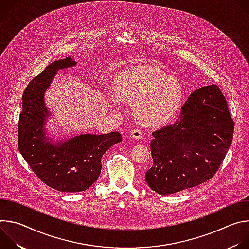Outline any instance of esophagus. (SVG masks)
<instances>
[{
	"label": "esophagus",
	"mask_w": 249,
	"mask_h": 249,
	"mask_svg": "<svg viewBox=\"0 0 249 249\" xmlns=\"http://www.w3.org/2000/svg\"><path fill=\"white\" fill-rule=\"evenodd\" d=\"M130 135L133 139H141L142 137L144 136V133L141 129H134L130 132Z\"/></svg>",
	"instance_id": "1"
}]
</instances>
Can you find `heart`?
<instances>
[{
	"mask_svg": "<svg viewBox=\"0 0 249 249\" xmlns=\"http://www.w3.org/2000/svg\"><path fill=\"white\" fill-rule=\"evenodd\" d=\"M115 89L119 99L134 102L136 117L146 125L166 122L178 107L182 95L178 83L151 67L128 71L118 78ZM110 100L113 106L119 103L116 97Z\"/></svg>",
	"mask_w": 249,
	"mask_h": 249,
	"instance_id": "heart-1",
	"label": "heart"
}]
</instances>
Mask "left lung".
<instances>
[{
	"instance_id": "8db88e82",
	"label": "left lung",
	"mask_w": 249,
	"mask_h": 249,
	"mask_svg": "<svg viewBox=\"0 0 249 249\" xmlns=\"http://www.w3.org/2000/svg\"><path fill=\"white\" fill-rule=\"evenodd\" d=\"M234 122L216 85L193 91L173 124L153 132L150 188L168 195L195 187L215 175L232 141Z\"/></svg>"
}]
</instances>
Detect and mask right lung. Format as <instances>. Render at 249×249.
Returning <instances> with one entry per match:
<instances>
[{
    "label": "right lung",
    "mask_w": 249,
    "mask_h": 249,
    "mask_svg": "<svg viewBox=\"0 0 249 249\" xmlns=\"http://www.w3.org/2000/svg\"><path fill=\"white\" fill-rule=\"evenodd\" d=\"M76 64L71 57L55 61L32 79L22 94L18 121V143L21 156L43 183L61 192L89 189L98 179L103 154L122 141L118 132L84 134L55 143L46 136L44 125L50 113L44 92L60 69Z\"/></svg>",
    "instance_id": "obj_1"
}]
</instances>
